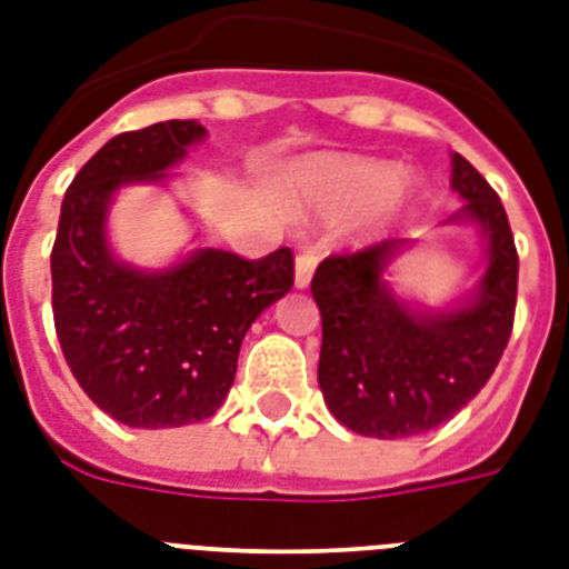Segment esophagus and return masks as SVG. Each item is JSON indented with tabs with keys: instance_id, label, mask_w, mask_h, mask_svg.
I'll return each instance as SVG.
<instances>
[{
	"instance_id": "1",
	"label": "esophagus",
	"mask_w": 569,
	"mask_h": 569,
	"mask_svg": "<svg viewBox=\"0 0 569 569\" xmlns=\"http://www.w3.org/2000/svg\"><path fill=\"white\" fill-rule=\"evenodd\" d=\"M316 262H319V257H316L312 250H301V253L295 257V286H298V289H307V286H310Z\"/></svg>"
}]
</instances>
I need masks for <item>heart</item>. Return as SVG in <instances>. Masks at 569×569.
I'll return each mask as SVG.
<instances>
[{"instance_id": "1", "label": "heart", "mask_w": 569, "mask_h": 569, "mask_svg": "<svg viewBox=\"0 0 569 569\" xmlns=\"http://www.w3.org/2000/svg\"><path fill=\"white\" fill-rule=\"evenodd\" d=\"M392 168L357 159H312L289 173V191L301 206L328 214L389 212L401 197Z\"/></svg>"}]
</instances>
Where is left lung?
<instances>
[{
    "instance_id": "8db88e82",
    "label": "left lung",
    "mask_w": 569,
    "mask_h": 569,
    "mask_svg": "<svg viewBox=\"0 0 569 569\" xmlns=\"http://www.w3.org/2000/svg\"><path fill=\"white\" fill-rule=\"evenodd\" d=\"M451 189L467 200L455 218L476 221L487 239L472 301L433 316L407 310L383 280L401 239L333 253L312 274L319 387L330 413L363 437L401 440L451 419L481 392L511 339L520 257L505 206L460 153L451 156Z\"/></svg>"
}]
</instances>
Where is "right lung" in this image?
<instances>
[{
	"label": "right lung",
	"mask_w": 569,
	"mask_h": 569,
	"mask_svg": "<svg viewBox=\"0 0 569 569\" xmlns=\"http://www.w3.org/2000/svg\"><path fill=\"white\" fill-rule=\"evenodd\" d=\"M206 136L194 120L120 132L84 162L61 203L52 244L56 333L79 387L129 428H180L221 407L241 339L295 283V257L203 248L168 271L111 257L106 209L127 182L168 177Z\"/></svg>",
	"instance_id": "obj_1"
}]
</instances>
